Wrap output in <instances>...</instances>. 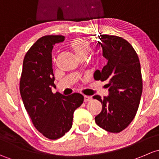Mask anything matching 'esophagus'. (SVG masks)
I'll return each instance as SVG.
<instances>
[{
    "label": "esophagus",
    "instance_id": "34e87169",
    "mask_svg": "<svg viewBox=\"0 0 159 159\" xmlns=\"http://www.w3.org/2000/svg\"><path fill=\"white\" fill-rule=\"evenodd\" d=\"M92 99V98L90 96H84V102H88V101H90Z\"/></svg>",
    "mask_w": 159,
    "mask_h": 159
}]
</instances>
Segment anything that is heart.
<instances>
[{"label":"heart","mask_w":159,"mask_h":159,"mask_svg":"<svg viewBox=\"0 0 159 159\" xmlns=\"http://www.w3.org/2000/svg\"><path fill=\"white\" fill-rule=\"evenodd\" d=\"M70 47L78 57H86L90 51V42L83 37H77L70 43Z\"/></svg>","instance_id":"heart-1"}]
</instances>
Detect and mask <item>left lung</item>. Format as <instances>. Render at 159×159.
<instances>
[{"mask_svg": "<svg viewBox=\"0 0 159 159\" xmlns=\"http://www.w3.org/2000/svg\"><path fill=\"white\" fill-rule=\"evenodd\" d=\"M99 39L108 63L102 71L95 72L94 78L108 82L109 96H93L102 105L95 121L107 132L117 133L129 126L139 109L142 93L140 63L132 46L122 37L100 34Z\"/></svg>", "mask_w": 159, "mask_h": 159, "instance_id": "1", "label": "left lung"}]
</instances>
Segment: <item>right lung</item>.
Here are the masks:
<instances>
[{
    "label": "right lung",
    "mask_w": 159,
    "mask_h": 159,
    "mask_svg": "<svg viewBox=\"0 0 159 159\" xmlns=\"http://www.w3.org/2000/svg\"><path fill=\"white\" fill-rule=\"evenodd\" d=\"M64 36L47 35L37 40L24 57L20 93L34 127L50 139L63 137L71 129L73 112L84 97L75 93L63 96L53 93L54 84L52 50Z\"/></svg>",
    "instance_id": "obj_1"
}]
</instances>
